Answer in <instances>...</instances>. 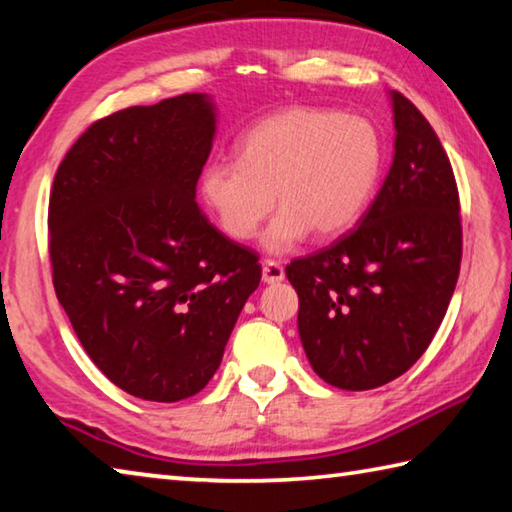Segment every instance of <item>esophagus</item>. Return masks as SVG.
I'll use <instances>...</instances> for the list:
<instances>
[{
	"label": "esophagus",
	"instance_id": "1",
	"mask_svg": "<svg viewBox=\"0 0 512 512\" xmlns=\"http://www.w3.org/2000/svg\"><path fill=\"white\" fill-rule=\"evenodd\" d=\"M262 280L266 284H277L284 280V268L280 262H275V259H266L264 266H262Z\"/></svg>",
	"mask_w": 512,
	"mask_h": 512
}]
</instances>
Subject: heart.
<instances>
[{"label": "heart", "mask_w": 512, "mask_h": 512, "mask_svg": "<svg viewBox=\"0 0 512 512\" xmlns=\"http://www.w3.org/2000/svg\"><path fill=\"white\" fill-rule=\"evenodd\" d=\"M383 143L367 118L318 107H291L259 120L239 143V159H212L199 190L232 239L264 232L271 253H288L309 237H333L356 221L374 194ZM276 192L273 193L272 190Z\"/></svg>", "instance_id": "b5f03b06"}]
</instances>
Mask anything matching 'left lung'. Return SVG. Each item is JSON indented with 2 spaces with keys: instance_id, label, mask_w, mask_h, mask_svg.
<instances>
[{
  "instance_id": "left-lung-1",
  "label": "left lung",
  "mask_w": 512,
  "mask_h": 512,
  "mask_svg": "<svg viewBox=\"0 0 512 512\" xmlns=\"http://www.w3.org/2000/svg\"><path fill=\"white\" fill-rule=\"evenodd\" d=\"M394 161L358 226L286 266L297 331L324 383L365 392L405 374L430 347L461 268L459 190L448 154L410 100L392 91Z\"/></svg>"
}]
</instances>
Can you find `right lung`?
Masks as SVG:
<instances>
[{
  "instance_id": "obj_1",
  "label": "right lung",
  "mask_w": 512,
  "mask_h": 512,
  "mask_svg": "<svg viewBox=\"0 0 512 512\" xmlns=\"http://www.w3.org/2000/svg\"><path fill=\"white\" fill-rule=\"evenodd\" d=\"M215 127L203 94L127 107L96 120L53 179L55 295L94 365L143 401L208 385L262 280L253 250L197 206Z\"/></svg>"
}]
</instances>
